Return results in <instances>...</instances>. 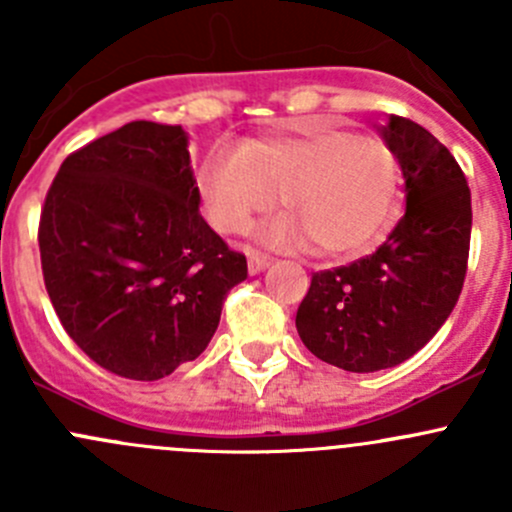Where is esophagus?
Here are the masks:
<instances>
[{"label":"esophagus","instance_id":"obj_1","mask_svg":"<svg viewBox=\"0 0 512 512\" xmlns=\"http://www.w3.org/2000/svg\"><path fill=\"white\" fill-rule=\"evenodd\" d=\"M267 267H270V257L252 252L250 260H247V270H250V275H260V272H265Z\"/></svg>","mask_w":512,"mask_h":512}]
</instances>
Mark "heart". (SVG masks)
<instances>
[{
    "instance_id": "heart-1",
    "label": "heart",
    "mask_w": 512,
    "mask_h": 512,
    "mask_svg": "<svg viewBox=\"0 0 512 512\" xmlns=\"http://www.w3.org/2000/svg\"><path fill=\"white\" fill-rule=\"evenodd\" d=\"M208 223L240 235L282 203L289 213L260 227L262 245L344 257L379 240L396 213L401 165L384 141L356 136L327 118H304L292 131L220 146L195 173Z\"/></svg>"
}]
</instances>
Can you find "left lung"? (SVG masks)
Returning <instances> with one entry per match:
<instances>
[{
	"mask_svg": "<svg viewBox=\"0 0 512 512\" xmlns=\"http://www.w3.org/2000/svg\"><path fill=\"white\" fill-rule=\"evenodd\" d=\"M379 136L404 173V218L374 255L314 272L297 309L304 347L354 374L391 369L426 347L456 307L471 247V190L451 151L401 116Z\"/></svg>",
	"mask_w": 512,
	"mask_h": 512,
	"instance_id": "8db88e82",
	"label": "left lung"
}]
</instances>
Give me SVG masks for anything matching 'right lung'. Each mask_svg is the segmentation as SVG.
I'll list each match as a JSON object with an SVG mask.
<instances>
[{"instance_id": "add662e5", "label": "right lung", "mask_w": 512, "mask_h": 512, "mask_svg": "<svg viewBox=\"0 0 512 512\" xmlns=\"http://www.w3.org/2000/svg\"><path fill=\"white\" fill-rule=\"evenodd\" d=\"M198 208L180 126L131 121L61 163L41 208V272L98 366L156 381L205 352L247 260Z\"/></svg>"}]
</instances>
